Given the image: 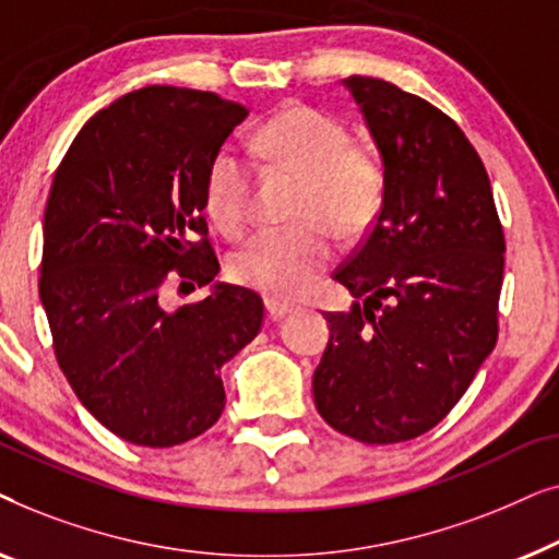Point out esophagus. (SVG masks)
I'll use <instances>...</instances> for the list:
<instances>
[{"label": "esophagus", "instance_id": "obj_1", "mask_svg": "<svg viewBox=\"0 0 559 559\" xmlns=\"http://www.w3.org/2000/svg\"><path fill=\"white\" fill-rule=\"evenodd\" d=\"M264 305H266V312H270V318H274V320L285 318V316H289V312L295 310L293 302L280 300V297H266Z\"/></svg>", "mask_w": 559, "mask_h": 559}]
</instances>
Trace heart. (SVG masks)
I'll return each mask as SVG.
<instances>
[{"label":"heart","instance_id":"obj_1","mask_svg":"<svg viewBox=\"0 0 559 559\" xmlns=\"http://www.w3.org/2000/svg\"><path fill=\"white\" fill-rule=\"evenodd\" d=\"M243 147L270 170L300 175L293 228L262 231L231 257L239 285L293 297L333 259L331 228L354 239L377 216L384 167L369 144L350 142L348 129L308 104H287L247 136ZM254 203L251 167L234 150H221L205 175V209L228 236L249 226Z\"/></svg>","mask_w":559,"mask_h":559}]
</instances>
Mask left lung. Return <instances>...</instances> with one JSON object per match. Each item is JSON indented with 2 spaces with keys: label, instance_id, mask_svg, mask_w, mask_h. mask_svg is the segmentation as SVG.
<instances>
[{
  "label": "left lung",
  "instance_id": "8db88e82",
  "mask_svg": "<svg viewBox=\"0 0 559 559\" xmlns=\"http://www.w3.org/2000/svg\"><path fill=\"white\" fill-rule=\"evenodd\" d=\"M343 86L381 152L384 195L333 274L356 302L325 312L312 396L333 430L389 445L432 430L493 350L507 243L486 167L448 114L369 75Z\"/></svg>",
  "mask_w": 559,
  "mask_h": 559
}]
</instances>
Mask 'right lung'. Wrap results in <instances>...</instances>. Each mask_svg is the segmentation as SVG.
<instances>
[{
    "label": "right lung",
    "instance_id": "obj_1",
    "mask_svg": "<svg viewBox=\"0 0 559 559\" xmlns=\"http://www.w3.org/2000/svg\"><path fill=\"white\" fill-rule=\"evenodd\" d=\"M247 114L211 91H132L83 124L52 178L40 262L52 348L83 407L134 445L173 448L216 425L221 366L262 331L247 287L163 305L167 285L190 293L221 270L205 175Z\"/></svg>",
    "mask_w": 559,
    "mask_h": 559
}]
</instances>
